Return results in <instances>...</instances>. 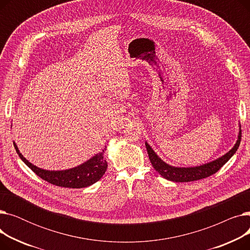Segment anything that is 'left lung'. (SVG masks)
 Here are the masks:
<instances>
[{
  "label": "left lung",
  "instance_id": "left-lung-1",
  "mask_svg": "<svg viewBox=\"0 0 250 250\" xmlns=\"http://www.w3.org/2000/svg\"><path fill=\"white\" fill-rule=\"evenodd\" d=\"M240 141H241V126L239 125V133H238L237 141H236L235 145L229 152H227L225 155L219 157V158H217L214 161H211L203 165H199V166H193V167H177V166L169 165L168 163L164 162L160 157L155 153V151L152 149V147L147 142H145V145L149 155V159L154 169L162 177L174 182H189V181L203 179L216 173L223 165L228 162V160L236 153V151H237L240 145Z\"/></svg>",
  "mask_w": 250,
  "mask_h": 250
}]
</instances>
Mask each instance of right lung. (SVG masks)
<instances>
[{
	"instance_id": "add662e5",
	"label": "right lung",
	"mask_w": 250,
	"mask_h": 250,
	"mask_svg": "<svg viewBox=\"0 0 250 250\" xmlns=\"http://www.w3.org/2000/svg\"><path fill=\"white\" fill-rule=\"evenodd\" d=\"M13 144H14L15 150L21 160L27 165L36 175H38L43 180L51 183V185L54 186L70 188H87L97 182L104 175L107 168V162L106 160L103 159V154L106 151V147L102 150V152L95 154L93 157H91L89 160L76 167L65 170H46L39 168L30 163L20 153L15 142H13Z\"/></svg>"
}]
</instances>
